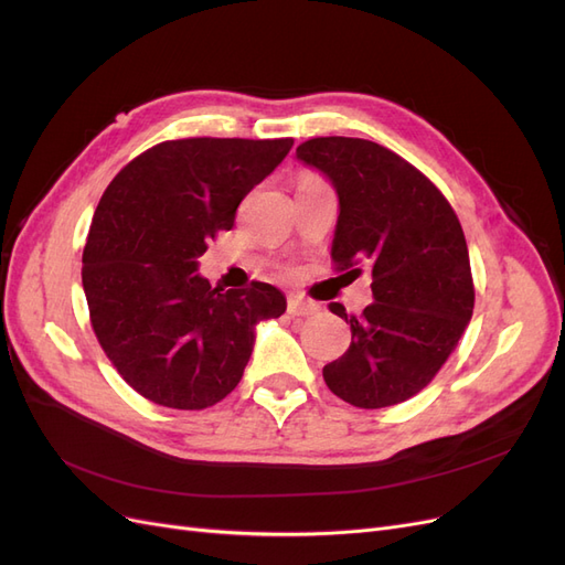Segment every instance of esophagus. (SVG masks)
<instances>
[{
	"instance_id": "esophagus-1",
	"label": "esophagus",
	"mask_w": 565,
	"mask_h": 565,
	"mask_svg": "<svg viewBox=\"0 0 565 565\" xmlns=\"http://www.w3.org/2000/svg\"><path fill=\"white\" fill-rule=\"evenodd\" d=\"M320 306L311 299H303V297H292L287 303V311L292 316H313Z\"/></svg>"
}]
</instances>
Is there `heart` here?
<instances>
[{
    "instance_id": "1",
    "label": "heart",
    "mask_w": 565,
    "mask_h": 565,
    "mask_svg": "<svg viewBox=\"0 0 565 565\" xmlns=\"http://www.w3.org/2000/svg\"><path fill=\"white\" fill-rule=\"evenodd\" d=\"M303 179H318V177H313V174H303Z\"/></svg>"
}]
</instances>
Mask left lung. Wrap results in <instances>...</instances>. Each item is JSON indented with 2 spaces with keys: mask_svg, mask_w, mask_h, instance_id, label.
<instances>
[{
  "mask_svg": "<svg viewBox=\"0 0 565 565\" xmlns=\"http://www.w3.org/2000/svg\"><path fill=\"white\" fill-rule=\"evenodd\" d=\"M297 158L328 174L339 195L332 268L372 273V303L351 324V347L322 367L328 388L355 407L413 398L455 351L473 313V278L459 218L438 185L396 152L365 139L318 136Z\"/></svg>",
  "mask_w": 565,
  "mask_h": 565,
  "instance_id": "8db88e82",
  "label": "left lung"
}]
</instances>
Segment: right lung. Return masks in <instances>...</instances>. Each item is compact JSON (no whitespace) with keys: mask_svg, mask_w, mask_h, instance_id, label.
<instances>
[{"mask_svg":"<svg viewBox=\"0 0 565 565\" xmlns=\"http://www.w3.org/2000/svg\"><path fill=\"white\" fill-rule=\"evenodd\" d=\"M295 139L162 141L106 188L82 254L89 320L108 361L143 398L204 409L243 380L254 324L287 301L268 282L212 287L198 276L207 243Z\"/></svg>","mask_w":565,"mask_h":565,"instance_id":"add662e5","label":"right lung"}]
</instances>
